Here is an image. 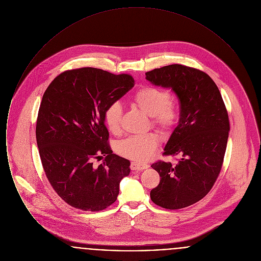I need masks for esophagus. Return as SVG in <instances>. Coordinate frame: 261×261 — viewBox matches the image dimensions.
Segmentation results:
<instances>
[{
    "mask_svg": "<svg viewBox=\"0 0 261 261\" xmlns=\"http://www.w3.org/2000/svg\"><path fill=\"white\" fill-rule=\"evenodd\" d=\"M130 167H131L132 170L139 171V170H144V169L149 168V165L147 164V163H144V162H131Z\"/></svg>",
    "mask_w": 261,
    "mask_h": 261,
    "instance_id": "34e87169",
    "label": "esophagus"
}]
</instances>
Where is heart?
<instances>
[{"instance_id":"heart-1","label":"heart","mask_w":261,"mask_h":261,"mask_svg":"<svg viewBox=\"0 0 261 261\" xmlns=\"http://www.w3.org/2000/svg\"><path fill=\"white\" fill-rule=\"evenodd\" d=\"M132 103L140 111L150 117L151 125L162 134L167 137L171 134L177 123L178 112L169 92L158 87L140 88L133 96ZM105 123L114 135L121 132L123 110L119 102H112L103 112ZM158 148V137L153 134L131 136L119 142L117 152L136 162H146L150 159Z\"/></svg>"}]
</instances>
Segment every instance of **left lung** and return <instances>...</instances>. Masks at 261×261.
Returning a JSON list of instances; mask_svg holds the SVG:
<instances>
[{"instance_id": "obj_1", "label": "left lung", "mask_w": 261, "mask_h": 261, "mask_svg": "<svg viewBox=\"0 0 261 261\" xmlns=\"http://www.w3.org/2000/svg\"><path fill=\"white\" fill-rule=\"evenodd\" d=\"M152 85L169 88L180 102L177 127L164 147V155H178L176 165L151 164L161 178L150 199L166 210H180L205 197L220 173L230 131L219 89L208 75L182 64L146 73Z\"/></svg>"}]
</instances>
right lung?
Returning <instances> with one entry per match:
<instances>
[{"label": "right lung", "mask_w": 261, "mask_h": 261, "mask_svg": "<svg viewBox=\"0 0 261 261\" xmlns=\"http://www.w3.org/2000/svg\"><path fill=\"white\" fill-rule=\"evenodd\" d=\"M133 87L131 75L82 67L57 76L43 95L36 124L41 162L53 189L75 208L106 210L130 173V162L112 153L103 112ZM101 154L103 163L93 165Z\"/></svg>", "instance_id": "obj_1"}]
</instances>
